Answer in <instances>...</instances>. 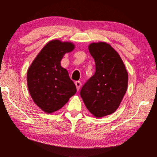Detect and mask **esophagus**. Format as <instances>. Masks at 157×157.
I'll return each instance as SVG.
<instances>
[{
  "mask_svg": "<svg viewBox=\"0 0 157 157\" xmlns=\"http://www.w3.org/2000/svg\"><path fill=\"white\" fill-rule=\"evenodd\" d=\"M75 86H76L77 91H79V90H80V89L81 82H80V81H76V82H75Z\"/></svg>",
  "mask_w": 157,
  "mask_h": 157,
  "instance_id": "obj_1",
  "label": "esophagus"
}]
</instances>
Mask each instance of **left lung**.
Returning <instances> with one entry per match:
<instances>
[{
    "mask_svg": "<svg viewBox=\"0 0 157 157\" xmlns=\"http://www.w3.org/2000/svg\"><path fill=\"white\" fill-rule=\"evenodd\" d=\"M89 50L96 71L81 89L80 96L90 113L103 117L120 106L127 91L128 75L120 55L110 44L92 43Z\"/></svg>",
    "mask_w": 157,
    "mask_h": 157,
    "instance_id": "8db88e82",
    "label": "left lung"
}]
</instances>
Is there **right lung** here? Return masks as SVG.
<instances>
[{
  "mask_svg": "<svg viewBox=\"0 0 157 157\" xmlns=\"http://www.w3.org/2000/svg\"><path fill=\"white\" fill-rule=\"evenodd\" d=\"M75 45L60 40L49 41L39 52L27 71V86L32 100L44 112L58 111L77 92L76 86L63 68L65 54Z\"/></svg>",
  "mask_w": 157,
  "mask_h": 157,
  "instance_id": "add662e5",
  "label": "right lung"
}]
</instances>
